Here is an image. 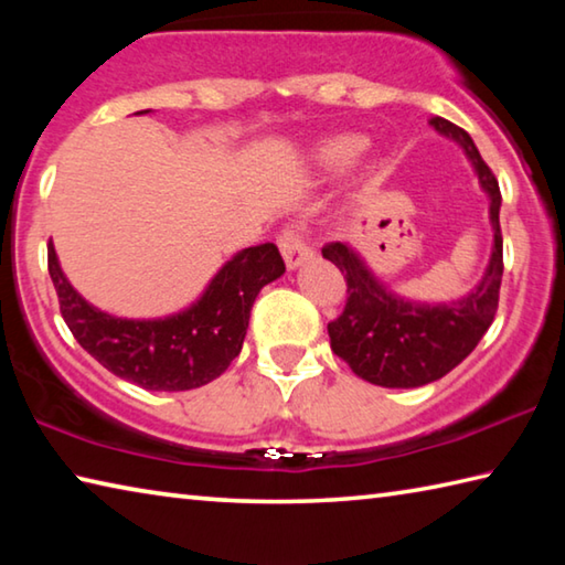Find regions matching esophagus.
Here are the masks:
<instances>
[{"label": "esophagus", "mask_w": 565, "mask_h": 565, "mask_svg": "<svg viewBox=\"0 0 565 565\" xmlns=\"http://www.w3.org/2000/svg\"><path fill=\"white\" fill-rule=\"evenodd\" d=\"M276 242H279L284 262H286V266H289V269H296V266L309 259V256L313 254L309 242H306L303 228H299V226L281 228V234H279V238H276Z\"/></svg>", "instance_id": "esophagus-1"}]
</instances>
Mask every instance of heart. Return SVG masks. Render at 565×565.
I'll return each instance as SVG.
<instances>
[{"instance_id":"b5f03b06","label":"heart","mask_w":565,"mask_h":565,"mask_svg":"<svg viewBox=\"0 0 565 565\" xmlns=\"http://www.w3.org/2000/svg\"><path fill=\"white\" fill-rule=\"evenodd\" d=\"M369 141L359 137V134H341V137H333L323 141L319 147V164L329 171H341L349 169L353 161H356L363 149H366Z\"/></svg>"}]
</instances>
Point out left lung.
I'll use <instances>...</instances> for the list:
<instances>
[{
    "label": "left lung",
    "instance_id": "left-lung-1",
    "mask_svg": "<svg viewBox=\"0 0 565 565\" xmlns=\"http://www.w3.org/2000/svg\"><path fill=\"white\" fill-rule=\"evenodd\" d=\"M428 121L466 149L481 186L491 196L493 254L478 289L458 303H408L388 294L347 244L331 242L321 248L323 259L339 266L347 279V306L329 321L331 351L347 361L359 379L386 388L424 386L446 376L476 349L499 309L503 276L499 179L461 127L441 117Z\"/></svg>",
    "mask_w": 565,
    "mask_h": 565
}]
</instances>
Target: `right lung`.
Listing matches in <instances>:
<instances>
[{
	"mask_svg": "<svg viewBox=\"0 0 565 565\" xmlns=\"http://www.w3.org/2000/svg\"><path fill=\"white\" fill-rule=\"evenodd\" d=\"M46 264L66 327L114 376L149 391H189L222 376L246 337L256 294L286 271L274 244L248 246L191 309L159 321H129L94 309L64 279L50 242Z\"/></svg>",
	"mask_w": 565,
	"mask_h": 565,
	"instance_id": "add662e5",
	"label": "right lung"
}]
</instances>
